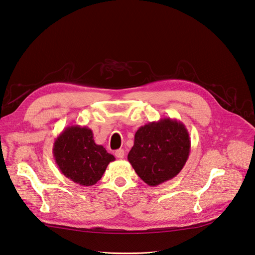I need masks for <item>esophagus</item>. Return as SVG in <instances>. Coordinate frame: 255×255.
Instances as JSON below:
<instances>
[{
  "label": "esophagus",
  "instance_id": "34e87169",
  "mask_svg": "<svg viewBox=\"0 0 255 255\" xmlns=\"http://www.w3.org/2000/svg\"><path fill=\"white\" fill-rule=\"evenodd\" d=\"M115 155H116L117 159H123V157H125V150H123V149L116 150Z\"/></svg>",
  "mask_w": 255,
  "mask_h": 255
}]
</instances>
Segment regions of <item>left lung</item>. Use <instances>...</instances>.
Masks as SVG:
<instances>
[{
    "mask_svg": "<svg viewBox=\"0 0 255 255\" xmlns=\"http://www.w3.org/2000/svg\"><path fill=\"white\" fill-rule=\"evenodd\" d=\"M190 149V136L183 123L164 118L137 129L128 160L143 182L156 187L180 173Z\"/></svg>",
    "mask_w": 255,
    "mask_h": 255,
    "instance_id": "left-lung-1",
    "label": "left lung"
}]
</instances>
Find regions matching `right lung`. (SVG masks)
Returning <instances> with one entry per match:
<instances>
[{"mask_svg":"<svg viewBox=\"0 0 255 255\" xmlns=\"http://www.w3.org/2000/svg\"><path fill=\"white\" fill-rule=\"evenodd\" d=\"M53 156L61 173L75 183L90 185L104 175L115 156L96 144L91 128L80 126L65 128L53 142Z\"/></svg>","mask_w":255,"mask_h":255,"instance_id":"1","label":"right lung"}]
</instances>
